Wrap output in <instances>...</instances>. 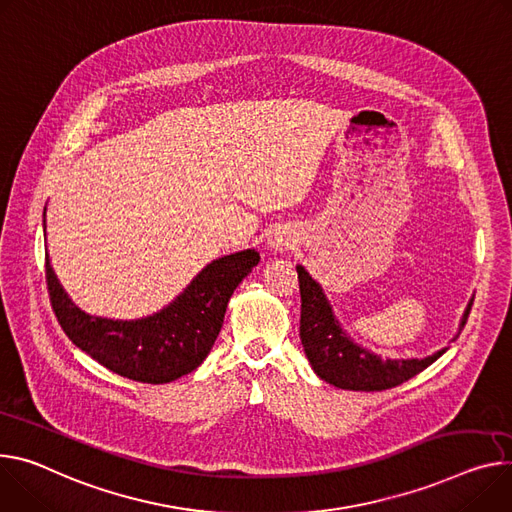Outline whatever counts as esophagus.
<instances>
[{
  "mask_svg": "<svg viewBox=\"0 0 512 512\" xmlns=\"http://www.w3.org/2000/svg\"><path fill=\"white\" fill-rule=\"evenodd\" d=\"M294 237L292 232L286 230V228H277L273 235L269 237V247L275 249V251H284V249H292L294 247Z\"/></svg>",
  "mask_w": 512,
  "mask_h": 512,
  "instance_id": "obj_1",
  "label": "esophagus"
}]
</instances>
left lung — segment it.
<instances>
[{
    "label": "left lung",
    "instance_id": "left-lung-1",
    "mask_svg": "<svg viewBox=\"0 0 512 512\" xmlns=\"http://www.w3.org/2000/svg\"><path fill=\"white\" fill-rule=\"evenodd\" d=\"M296 271L302 298V347L314 374L335 388L355 392L388 390L421 374L423 369H427L447 351V347H443L423 359H382L380 355L363 349L341 329V322L337 320L333 306L324 296L320 284L312 280V275L302 265H296ZM472 304L474 300H470L466 310H463L459 331L453 341L459 337L461 329L466 327Z\"/></svg>",
    "mask_w": 512,
    "mask_h": 512
}]
</instances>
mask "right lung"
<instances>
[{
  "instance_id": "obj_1",
  "label": "right lung",
  "mask_w": 512,
  "mask_h": 512,
  "mask_svg": "<svg viewBox=\"0 0 512 512\" xmlns=\"http://www.w3.org/2000/svg\"><path fill=\"white\" fill-rule=\"evenodd\" d=\"M257 263L259 253L255 249L218 257L173 302L151 316L134 320L91 316L75 306L55 275L49 255L46 284L55 316L75 347L122 378L167 384L190 374L208 357L222 329L232 292Z\"/></svg>"
}]
</instances>
